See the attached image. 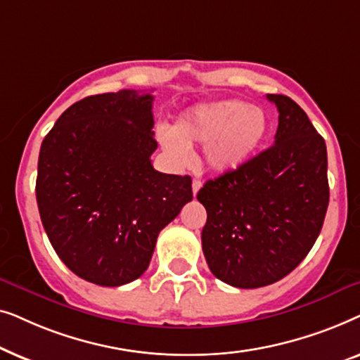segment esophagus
I'll list each match as a JSON object with an SVG mask.
<instances>
[{
  "instance_id": "1",
  "label": "esophagus",
  "mask_w": 360,
  "mask_h": 360,
  "mask_svg": "<svg viewBox=\"0 0 360 360\" xmlns=\"http://www.w3.org/2000/svg\"><path fill=\"white\" fill-rule=\"evenodd\" d=\"M191 188H193V196L198 193V190L201 188V180L193 179V184H191Z\"/></svg>"
}]
</instances>
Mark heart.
Segmentation results:
<instances>
[{"instance_id": "heart-1", "label": "heart", "mask_w": 360, "mask_h": 360, "mask_svg": "<svg viewBox=\"0 0 360 360\" xmlns=\"http://www.w3.org/2000/svg\"><path fill=\"white\" fill-rule=\"evenodd\" d=\"M267 134L269 117L262 108L224 100L188 108L172 129L162 127L159 141L179 165L188 160V147L203 144L205 164L218 174H231L252 159Z\"/></svg>"}]
</instances>
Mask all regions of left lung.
I'll return each instance as SVG.
<instances>
[{"label": "left lung", "instance_id": "left-lung-1", "mask_svg": "<svg viewBox=\"0 0 360 360\" xmlns=\"http://www.w3.org/2000/svg\"><path fill=\"white\" fill-rule=\"evenodd\" d=\"M267 100L278 110L274 146L196 195L208 213L201 231L208 267L238 288L287 277L316 243L329 203L324 139L292 98Z\"/></svg>", "mask_w": 360, "mask_h": 360}]
</instances>
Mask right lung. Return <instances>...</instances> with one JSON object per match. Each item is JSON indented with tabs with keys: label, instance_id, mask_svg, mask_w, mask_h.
I'll list each match as a JSON object with an SVG mask.
<instances>
[{
	"label": "right lung",
	"instance_id": "add662e5",
	"mask_svg": "<svg viewBox=\"0 0 360 360\" xmlns=\"http://www.w3.org/2000/svg\"><path fill=\"white\" fill-rule=\"evenodd\" d=\"M150 93L86 96L62 112L39 152L42 226L78 277L120 287L149 267L157 236L193 198L188 175L152 167Z\"/></svg>",
	"mask_w": 360,
	"mask_h": 360
}]
</instances>
